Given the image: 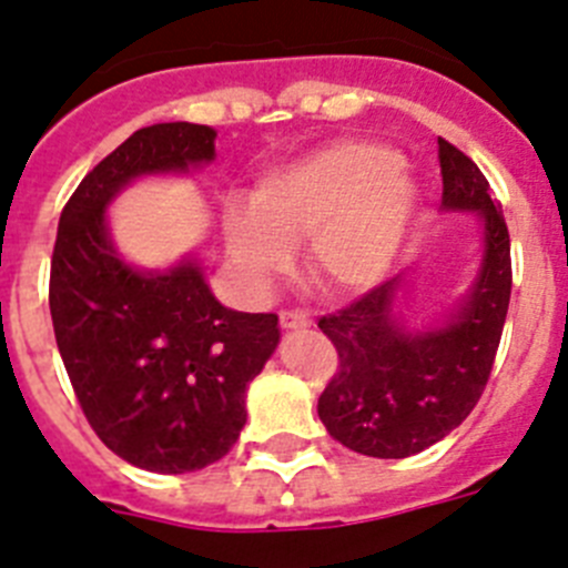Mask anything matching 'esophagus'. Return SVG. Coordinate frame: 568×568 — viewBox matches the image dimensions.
Segmentation results:
<instances>
[{
  "instance_id": "obj_1",
  "label": "esophagus",
  "mask_w": 568,
  "mask_h": 568,
  "mask_svg": "<svg viewBox=\"0 0 568 568\" xmlns=\"http://www.w3.org/2000/svg\"><path fill=\"white\" fill-rule=\"evenodd\" d=\"M280 325L285 332H303V328H312V317L305 312H283L280 314Z\"/></svg>"
}]
</instances>
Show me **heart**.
<instances>
[{
	"instance_id": "b5f03b06",
	"label": "heart",
	"mask_w": 568,
	"mask_h": 568,
	"mask_svg": "<svg viewBox=\"0 0 568 568\" xmlns=\"http://www.w3.org/2000/svg\"><path fill=\"white\" fill-rule=\"evenodd\" d=\"M420 209L400 154L363 140H334L268 168L248 209L225 211V248L254 291L288 268L305 236L314 277L337 294H366L388 280Z\"/></svg>"
}]
</instances>
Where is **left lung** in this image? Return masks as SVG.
Here are the masks:
<instances>
[{"instance_id":"8db88e82","label":"left lung","mask_w":568,"mask_h":568,"mask_svg":"<svg viewBox=\"0 0 568 568\" xmlns=\"http://www.w3.org/2000/svg\"><path fill=\"white\" fill-rule=\"evenodd\" d=\"M446 214L480 223V263L452 305L406 320L412 280L397 274L357 303L320 320L339 366L317 414L334 440L357 455L400 460L443 440L466 420L491 374L511 297V248L480 168L437 140Z\"/></svg>"}]
</instances>
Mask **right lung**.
Here are the masks:
<instances>
[{"instance_id": "right-lung-1", "label": "right lung", "mask_w": 568, "mask_h": 568, "mask_svg": "<svg viewBox=\"0 0 568 568\" xmlns=\"http://www.w3.org/2000/svg\"><path fill=\"white\" fill-rule=\"evenodd\" d=\"M214 140L194 122L134 131L79 182L53 245V334L79 406L113 455L156 475L229 455L248 420V383L280 343L277 314L220 303L194 251L140 268L113 243V200L145 176L211 165Z\"/></svg>"}]
</instances>
